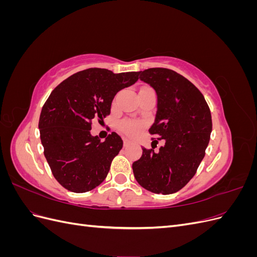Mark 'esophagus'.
Masks as SVG:
<instances>
[{"mask_svg":"<svg viewBox=\"0 0 257 257\" xmlns=\"http://www.w3.org/2000/svg\"><path fill=\"white\" fill-rule=\"evenodd\" d=\"M130 142L127 141V139H124V142H123V145H124V147H127V146H130Z\"/></svg>","mask_w":257,"mask_h":257,"instance_id":"1","label":"esophagus"}]
</instances>
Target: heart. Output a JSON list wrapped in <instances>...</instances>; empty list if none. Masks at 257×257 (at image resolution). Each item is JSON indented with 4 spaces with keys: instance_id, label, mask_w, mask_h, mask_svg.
<instances>
[{
    "instance_id": "1",
    "label": "heart",
    "mask_w": 257,
    "mask_h": 257,
    "mask_svg": "<svg viewBox=\"0 0 257 257\" xmlns=\"http://www.w3.org/2000/svg\"><path fill=\"white\" fill-rule=\"evenodd\" d=\"M143 123L136 120H123L119 123V128L127 136L134 137L139 134L143 128Z\"/></svg>"
}]
</instances>
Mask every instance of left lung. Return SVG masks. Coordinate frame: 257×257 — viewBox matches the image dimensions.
<instances>
[{"label": "left lung", "instance_id": "8db88e82", "mask_svg": "<svg viewBox=\"0 0 257 257\" xmlns=\"http://www.w3.org/2000/svg\"><path fill=\"white\" fill-rule=\"evenodd\" d=\"M139 79L157 92L158 110L149 133L159 152L143 148L133 163L137 182L152 193L168 195L181 190L196 174L212 131L211 112L201 92L175 71L153 67L138 72Z\"/></svg>", "mask_w": 257, "mask_h": 257}]
</instances>
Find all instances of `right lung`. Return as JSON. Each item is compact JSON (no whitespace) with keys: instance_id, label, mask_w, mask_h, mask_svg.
Here are the masks:
<instances>
[{"instance_id":"right-lung-1","label":"right lung","mask_w":257,"mask_h":257,"mask_svg":"<svg viewBox=\"0 0 257 257\" xmlns=\"http://www.w3.org/2000/svg\"><path fill=\"white\" fill-rule=\"evenodd\" d=\"M138 76L88 68L62 81L46 100L38 122L44 154L53 177L66 190L89 192L105 180L123 142L115 132L105 142L91 136L92 121L109 115L114 95Z\"/></svg>"}]
</instances>
